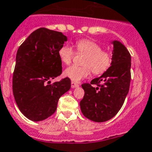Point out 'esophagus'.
I'll return each instance as SVG.
<instances>
[{"mask_svg":"<svg viewBox=\"0 0 152 152\" xmlns=\"http://www.w3.org/2000/svg\"><path fill=\"white\" fill-rule=\"evenodd\" d=\"M71 87H72V88H78V87H79V84H78V83H75V82H73V81H72V83H71Z\"/></svg>","mask_w":152,"mask_h":152,"instance_id":"34e87169","label":"esophagus"}]
</instances>
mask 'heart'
<instances>
[{
  "mask_svg": "<svg viewBox=\"0 0 152 152\" xmlns=\"http://www.w3.org/2000/svg\"><path fill=\"white\" fill-rule=\"evenodd\" d=\"M77 53L84 54L81 66L72 65L64 72V76L73 82H79L88 77L91 71L95 75H100L107 71L112 64V53L108 50H102L97 42L88 39H81L76 42ZM73 49L70 46H61L58 51V57L63 64H69L73 58Z\"/></svg>",
  "mask_w": 152,
  "mask_h": 152,
  "instance_id": "1",
  "label": "heart"
}]
</instances>
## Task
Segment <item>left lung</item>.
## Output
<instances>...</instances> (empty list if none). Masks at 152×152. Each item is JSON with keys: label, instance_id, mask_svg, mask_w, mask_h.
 <instances>
[{"label": "left lung", "instance_id": "1", "mask_svg": "<svg viewBox=\"0 0 152 152\" xmlns=\"http://www.w3.org/2000/svg\"><path fill=\"white\" fill-rule=\"evenodd\" d=\"M113 45L111 66L101 76L83 83L84 96L80 101L81 112L89 120L104 122L110 120L121 108L129 90L131 56L119 41ZM92 85H97L93 87Z\"/></svg>", "mask_w": 152, "mask_h": 152}]
</instances>
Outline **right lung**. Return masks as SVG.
I'll use <instances>...</instances> for the list:
<instances>
[{"mask_svg": "<svg viewBox=\"0 0 152 152\" xmlns=\"http://www.w3.org/2000/svg\"><path fill=\"white\" fill-rule=\"evenodd\" d=\"M67 37L61 32L39 28L19 47L13 72L12 91L21 113L33 121L50 117L60 97L71 88L69 78L50 84L62 72L59 49Z\"/></svg>", "mask_w": 152, "mask_h": 152, "instance_id": "add662e5", "label": "right lung"}]
</instances>
